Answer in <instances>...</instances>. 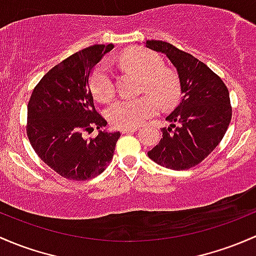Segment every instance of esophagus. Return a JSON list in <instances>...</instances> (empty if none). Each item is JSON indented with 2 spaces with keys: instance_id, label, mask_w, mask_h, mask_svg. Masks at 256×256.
<instances>
[{
  "instance_id": "34e87169",
  "label": "esophagus",
  "mask_w": 256,
  "mask_h": 256,
  "mask_svg": "<svg viewBox=\"0 0 256 256\" xmlns=\"http://www.w3.org/2000/svg\"><path fill=\"white\" fill-rule=\"evenodd\" d=\"M137 128H121V134H131L135 132Z\"/></svg>"
}]
</instances>
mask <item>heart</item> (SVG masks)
Returning a JSON list of instances; mask_svg holds the SVG:
<instances>
[{"label": "heart", "instance_id": "heart-1", "mask_svg": "<svg viewBox=\"0 0 256 256\" xmlns=\"http://www.w3.org/2000/svg\"><path fill=\"white\" fill-rule=\"evenodd\" d=\"M120 62L126 71L142 77L141 90L150 94L138 98H122L112 103L106 115L114 128H135L154 116L158 112L156 98L164 108L176 103L180 96L179 78L173 70L163 66L158 54L146 49L128 50L120 58ZM90 87L94 98L102 103H106L114 96V80L108 64H100L93 70Z\"/></svg>", "mask_w": 256, "mask_h": 256}]
</instances>
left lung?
I'll return each instance as SVG.
<instances>
[{
    "label": "left lung",
    "mask_w": 256,
    "mask_h": 256,
    "mask_svg": "<svg viewBox=\"0 0 256 256\" xmlns=\"http://www.w3.org/2000/svg\"><path fill=\"white\" fill-rule=\"evenodd\" d=\"M146 46L166 55L176 66L182 102L166 118L170 126L162 128V138L147 154L173 170L198 166L224 136L230 119V92L220 77L185 51L162 40H147Z\"/></svg>",
    "instance_id": "8db88e82"
}]
</instances>
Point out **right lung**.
I'll return each instance as SVG.
<instances>
[{"mask_svg": "<svg viewBox=\"0 0 256 256\" xmlns=\"http://www.w3.org/2000/svg\"><path fill=\"white\" fill-rule=\"evenodd\" d=\"M114 45H93L74 54L50 70L38 83L28 103L26 135L45 164L70 180L99 176L112 162L120 132L100 131L106 126L96 110L88 80L92 68Z\"/></svg>", "mask_w": 256, "mask_h": 256, "instance_id": "add662e5", "label": "right lung"}]
</instances>
